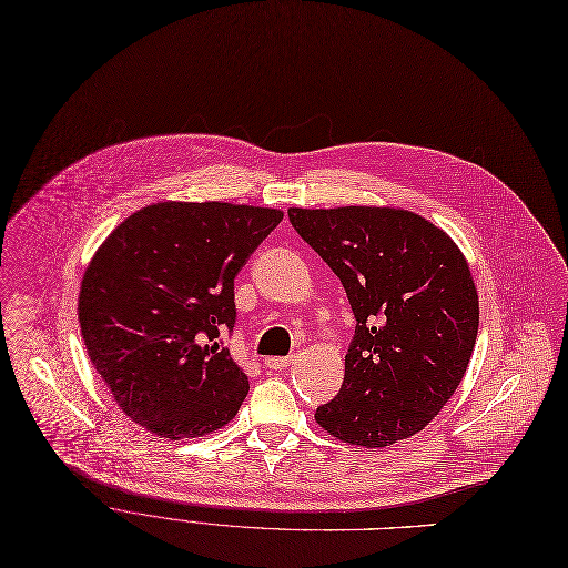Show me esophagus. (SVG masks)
<instances>
[{"label":"esophagus","instance_id":"obj_1","mask_svg":"<svg viewBox=\"0 0 568 568\" xmlns=\"http://www.w3.org/2000/svg\"><path fill=\"white\" fill-rule=\"evenodd\" d=\"M292 364V356H266L264 366L268 371H285Z\"/></svg>","mask_w":568,"mask_h":568}]
</instances>
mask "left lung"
<instances>
[{
	"instance_id": "obj_1",
	"label": "left lung",
	"mask_w": 568,
	"mask_h": 568,
	"mask_svg": "<svg viewBox=\"0 0 568 568\" xmlns=\"http://www.w3.org/2000/svg\"><path fill=\"white\" fill-rule=\"evenodd\" d=\"M287 216L341 278L356 320L341 392L315 422L366 449L424 430L454 396L479 332L467 260L403 209L292 206Z\"/></svg>"
}]
</instances>
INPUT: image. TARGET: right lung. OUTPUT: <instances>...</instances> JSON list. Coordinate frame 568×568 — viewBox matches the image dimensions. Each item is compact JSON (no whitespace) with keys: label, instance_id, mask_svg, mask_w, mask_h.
Here are the masks:
<instances>
[{"label":"right lung","instance_id":"obj_1","mask_svg":"<svg viewBox=\"0 0 568 568\" xmlns=\"http://www.w3.org/2000/svg\"><path fill=\"white\" fill-rule=\"evenodd\" d=\"M281 221L278 209L159 202L97 251L80 285V332L135 424L184 439L234 419L248 377L219 338L236 322L234 276Z\"/></svg>","mask_w":568,"mask_h":568}]
</instances>
